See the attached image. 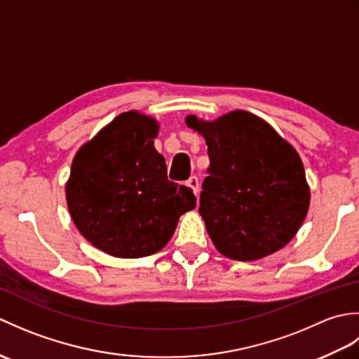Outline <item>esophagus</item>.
Returning <instances> with one entry per match:
<instances>
[{"label": "esophagus", "instance_id": "esophagus-1", "mask_svg": "<svg viewBox=\"0 0 359 359\" xmlns=\"http://www.w3.org/2000/svg\"><path fill=\"white\" fill-rule=\"evenodd\" d=\"M187 187L197 196V193H199V179H197L196 175H191V177H189L187 182Z\"/></svg>", "mask_w": 359, "mask_h": 359}]
</instances>
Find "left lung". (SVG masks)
Segmentation results:
<instances>
[{
	"label": "left lung",
	"mask_w": 359,
	"mask_h": 359,
	"mask_svg": "<svg viewBox=\"0 0 359 359\" xmlns=\"http://www.w3.org/2000/svg\"><path fill=\"white\" fill-rule=\"evenodd\" d=\"M185 123L208 147V177L199 212L219 253L257 261L294 238L310 207V188L297 151L271 125L247 111Z\"/></svg>",
	"instance_id": "8db88e82"
}]
</instances>
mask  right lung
<instances>
[{"instance_id":"1","label":"right lung","mask_w":359,"mask_h":359,"mask_svg":"<svg viewBox=\"0 0 359 359\" xmlns=\"http://www.w3.org/2000/svg\"><path fill=\"white\" fill-rule=\"evenodd\" d=\"M158 121L139 111L120 114L77 151L66 202L77 230L103 253L135 259L157 253L179 217L196 208L187 187L166 177L154 148Z\"/></svg>"}]
</instances>
